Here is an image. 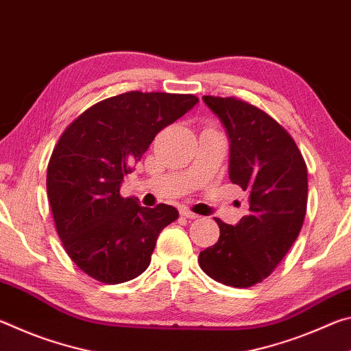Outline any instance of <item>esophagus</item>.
<instances>
[{
  "label": "esophagus",
  "instance_id": "esophagus-1",
  "mask_svg": "<svg viewBox=\"0 0 351 351\" xmlns=\"http://www.w3.org/2000/svg\"><path fill=\"white\" fill-rule=\"evenodd\" d=\"M181 215H182L184 218H189V219H195V218H198L197 213H193L192 210L186 209V207H184V209H181Z\"/></svg>",
  "mask_w": 351,
  "mask_h": 351
}]
</instances>
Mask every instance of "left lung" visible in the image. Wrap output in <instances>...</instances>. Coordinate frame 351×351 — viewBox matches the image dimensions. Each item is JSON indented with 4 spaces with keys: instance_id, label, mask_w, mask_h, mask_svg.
<instances>
[{
    "instance_id": "1",
    "label": "left lung",
    "mask_w": 351,
    "mask_h": 351,
    "mask_svg": "<svg viewBox=\"0 0 351 351\" xmlns=\"http://www.w3.org/2000/svg\"><path fill=\"white\" fill-rule=\"evenodd\" d=\"M229 138V180L247 192V213L235 226L215 218L219 239L199 252L207 276L234 288L265 280L293 246L305 219L308 178L287 130L247 102L204 96Z\"/></svg>"
}]
</instances>
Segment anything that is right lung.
Wrapping results in <instances>:
<instances>
[{"label":"right lung","mask_w":351,"mask_h":351,"mask_svg":"<svg viewBox=\"0 0 351 351\" xmlns=\"http://www.w3.org/2000/svg\"><path fill=\"white\" fill-rule=\"evenodd\" d=\"M197 104L192 94L132 91L93 105L64 130L47 165V198L64 251L88 276L123 283L148 268L178 210L142 207L122 198L121 186L154 136Z\"/></svg>","instance_id":"right-lung-1"}]
</instances>
